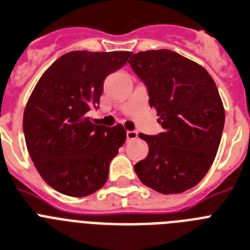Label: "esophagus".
Segmentation results:
<instances>
[{
	"label": "esophagus",
	"instance_id": "obj_1",
	"mask_svg": "<svg viewBox=\"0 0 250 250\" xmlns=\"http://www.w3.org/2000/svg\"><path fill=\"white\" fill-rule=\"evenodd\" d=\"M127 140L131 141V140H136L138 137V132L137 131H127Z\"/></svg>",
	"mask_w": 250,
	"mask_h": 250
}]
</instances>
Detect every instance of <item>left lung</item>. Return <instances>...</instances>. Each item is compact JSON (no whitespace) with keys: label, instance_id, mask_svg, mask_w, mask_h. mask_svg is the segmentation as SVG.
Returning a JSON list of instances; mask_svg holds the SVG:
<instances>
[{"label":"left lung","instance_id":"1","mask_svg":"<svg viewBox=\"0 0 250 250\" xmlns=\"http://www.w3.org/2000/svg\"><path fill=\"white\" fill-rule=\"evenodd\" d=\"M128 62L164 128L156 136L140 134L149 149L134 171L157 192L181 194L203 180L220 145L225 112L215 82L201 65L171 50L140 51Z\"/></svg>","mask_w":250,"mask_h":250}]
</instances>
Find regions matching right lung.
Returning a JSON list of instances; mask_svg holds the SVG:
<instances>
[{"mask_svg":"<svg viewBox=\"0 0 250 250\" xmlns=\"http://www.w3.org/2000/svg\"><path fill=\"white\" fill-rule=\"evenodd\" d=\"M129 51H70L40 78L23 113L26 146L47 185L68 196H88L107 182L109 164L125 141L121 125H94L104 79Z\"/></svg>","mask_w":250,"mask_h":250,"instance_id":"obj_1","label":"right lung"}]
</instances>
